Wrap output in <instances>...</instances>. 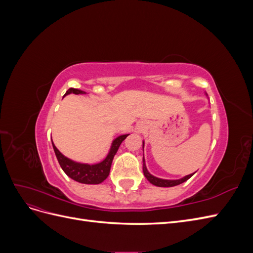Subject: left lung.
<instances>
[{
	"label": "left lung",
	"mask_w": 253,
	"mask_h": 253,
	"mask_svg": "<svg viewBox=\"0 0 253 253\" xmlns=\"http://www.w3.org/2000/svg\"><path fill=\"white\" fill-rule=\"evenodd\" d=\"M206 96L208 97V95H207V93L205 91ZM142 148H144V141L142 140ZM142 170H143V174L145 176V178H147L152 185H154L156 187H163V188H169V187H174V186H177V185H180V183L187 181L190 177H192V176L195 174L194 173H191L189 175H186L183 176V177L181 178H178V179H165V178H159V177H156V176L152 175L148 169H147V166H145V159H144V155H143V158H142Z\"/></svg>",
	"instance_id": "left-lung-1"
}]
</instances>
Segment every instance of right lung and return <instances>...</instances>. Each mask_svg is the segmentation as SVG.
<instances>
[{
    "label": "right lung",
    "mask_w": 253,
    "mask_h": 253,
    "mask_svg": "<svg viewBox=\"0 0 253 253\" xmlns=\"http://www.w3.org/2000/svg\"><path fill=\"white\" fill-rule=\"evenodd\" d=\"M70 94L84 95L86 93L77 88H70L66 91L64 96L70 95ZM127 136L128 134H125V135H120L116 137V138L112 141L109 153L108 155L105 156V158L101 160L100 163L91 164V165L75 162V160L64 156L62 153L56 148V145L53 144L52 141L51 143H52L53 151H55L56 157L60 164V167L62 168V170L68 177H71L72 179L78 182L85 183V185H98V183H101L103 180H105L106 177L109 176L113 158L115 155H116L121 142L124 141Z\"/></svg>",
    "instance_id": "right-lung-1"
}]
</instances>
